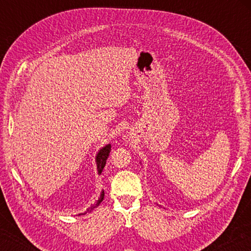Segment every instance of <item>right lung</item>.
Here are the masks:
<instances>
[{"label":"right lung","mask_w":251,"mask_h":251,"mask_svg":"<svg viewBox=\"0 0 251 251\" xmlns=\"http://www.w3.org/2000/svg\"><path fill=\"white\" fill-rule=\"evenodd\" d=\"M109 152H110V144H108V145H106L105 147L101 148V150L99 151V154H97V156H96V164H97V171H99V174H100L101 172H103V168L105 167L106 159L108 158ZM103 199H104V192H101L100 197L99 198V201H96V203H94V205L88 208V209L85 211L84 214H79V215H85V214H86V212L92 211L93 209H94V208H96L101 201H103Z\"/></svg>","instance_id":"obj_1"}]
</instances>
